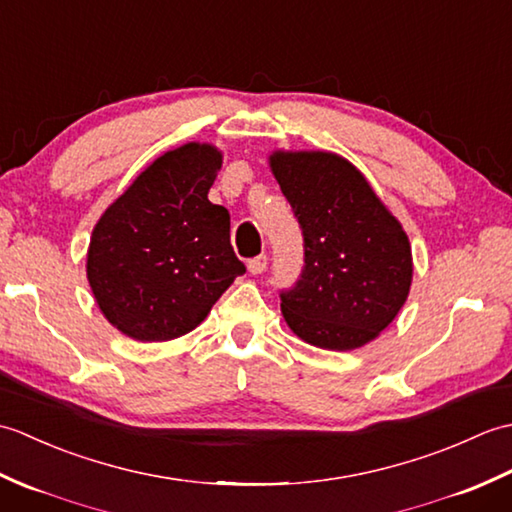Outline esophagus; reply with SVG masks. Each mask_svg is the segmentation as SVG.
Returning <instances> with one entry per match:
<instances>
[{
	"mask_svg": "<svg viewBox=\"0 0 512 512\" xmlns=\"http://www.w3.org/2000/svg\"><path fill=\"white\" fill-rule=\"evenodd\" d=\"M266 264H268V257L266 255H257L253 259H248V270L253 275H262L266 270Z\"/></svg>",
	"mask_w": 512,
	"mask_h": 512,
	"instance_id": "34e87169",
	"label": "esophagus"
}]
</instances>
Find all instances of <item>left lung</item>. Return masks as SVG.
<instances>
[{
    "mask_svg": "<svg viewBox=\"0 0 512 512\" xmlns=\"http://www.w3.org/2000/svg\"><path fill=\"white\" fill-rule=\"evenodd\" d=\"M270 169L303 235L301 275L279 292L290 330L334 352L374 341L409 295L407 233L341 156L275 151Z\"/></svg>",
    "mask_w": 512,
    "mask_h": 512,
    "instance_id": "left-lung-1",
    "label": "left lung"
}]
</instances>
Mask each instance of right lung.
I'll list each match as a JSON object with an SVG mask.
<instances>
[{"label": "right lung", "instance_id": "1", "mask_svg": "<svg viewBox=\"0 0 512 512\" xmlns=\"http://www.w3.org/2000/svg\"><path fill=\"white\" fill-rule=\"evenodd\" d=\"M220 167L213 145L167 151L94 226V299L105 319L136 341H171L198 328L246 273L231 246V215L209 202Z\"/></svg>", "mask_w": 512, "mask_h": 512}]
</instances>
